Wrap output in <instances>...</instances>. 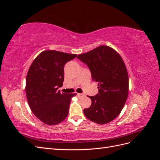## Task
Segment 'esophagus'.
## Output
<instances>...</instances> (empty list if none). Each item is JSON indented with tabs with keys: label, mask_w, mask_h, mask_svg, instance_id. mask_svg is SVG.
Returning a JSON list of instances; mask_svg holds the SVG:
<instances>
[{
	"label": "esophagus",
	"mask_w": 160,
	"mask_h": 160,
	"mask_svg": "<svg viewBox=\"0 0 160 160\" xmlns=\"http://www.w3.org/2000/svg\"><path fill=\"white\" fill-rule=\"evenodd\" d=\"M77 95H78L79 98H83V97H85V95L83 93H77Z\"/></svg>",
	"instance_id": "1"
}]
</instances>
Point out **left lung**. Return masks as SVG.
Returning a JSON list of instances; mask_svg holds the SVG:
<instances>
[{
    "label": "left lung",
    "mask_w": 160,
    "mask_h": 160,
    "mask_svg": "<svg viewBox=\"0 0 160 160\" xmlns=\"http://www.w3.org/2000/svg\"><path fill=\"white\" fill-rule=\"evenodd\" d=\"M77 58L89 67L99 93L89 96L91 105L83 112L99 124L111 122L122 111L128 95V73L122 58L113 49L101 45Z\"/></svg>",
    "instance_id": "left-lung-1"
}]
</instances>
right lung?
<instances>
[{
    "label": "right lung",
    "mask_w": 160,
    "mask_h": 160,
    "mask_svg": "<svg viewBox=\"0 0 160 160\" xmlns=\"http://www.w3.org/2000/svg\"><path fill=\"white\" fill-rule=\"evenodd\" d=\"M77 55L45 51L33 61L26 78V94L32 112L42 122L52 125L68 115L75 93H61L57 89L64 81V66Z\"/></svg>",
    "instance_id": "obj_1"
}]
</instances>
